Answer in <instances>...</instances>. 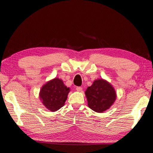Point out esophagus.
Masks as SVG:
<instances>
[{"label":"esophagus","instance_id":"obj_1","mask_svg":"<svg viewBox=\"0 0 153 153\" xmlns=\"http://www.w3.org/2000/svg\"><path fill=\"white\" fill-rule=\"evenodd\" d=\"M82 89H83V88H82V87H77L76 88V90L77 91H82Z\"/></svg>","mask_w":153,"mask_h":153}]
</instances>
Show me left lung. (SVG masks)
Here are the masks:
<instances>
[{
    "mask_svg": "<svg viewBox=\"0 0 153 153\" xmlns=\"http://www.w3.org/2000/svg\"><path fill=\"white\" fill-rule=\"evenodd\" d=\"M85 94L89 108L97 113L110 108L117 97L113 87L103 79L95 80L91 86L87 88Z\"/></svg>",
    "mask_w": 153,
    "mask_h": 153,
    "instance_id": "obj_1",
    "label": "left lung"
}]
</instances>
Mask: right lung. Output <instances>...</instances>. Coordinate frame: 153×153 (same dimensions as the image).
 Segmentation results:
<instances>
[{
	"instance_id": "add662e5",
	"label": "right lung",
	"mask_w": 153,
	"mask_h": 153,
	"mask_svg": "<svg viewBox=\"0 0 153 153\" xmlns=\"http://www.w3.org/2000/svg\"><path fill=\"white\" fill-rule=\"evenodd\" d=\"M70 91L62 79L56 77L42 87L39 96L44 105L53 112L64 105Z\"/></svg>"
}]
</instances>
